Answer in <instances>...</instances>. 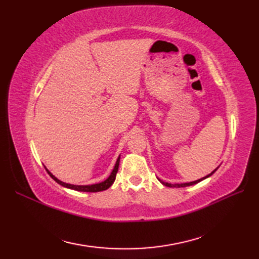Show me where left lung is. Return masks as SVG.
<instances>
[{
    "label": "left lung",
    "mask_w": 259,
    "mask_h": 259,
    "mask_svg": "<svg viewBox=\"0 0 259 259\" xmlns=\"http://www.w3.org/2000/svg\"><path fill=\"white\" fill-rule=\"evenodd\" d=\"M218 168V167H217ZM217 168H215L213 171H211L210 174H208L207 176H205V177H203V178H201V179H198V180H194V182H191V183H184V184H168V183H165V182H163V180H161V179H159L160 180V183L161 184H163L164 186H166V187H170V188H182V187H188V186H192V185H195V184H198V183H200V182H202V180H204V179H206V178H208L209 176H211L213 175L215 171L217 170Z\"/></svg>",
    "instance_id": "obj_1"
}]
</instances>
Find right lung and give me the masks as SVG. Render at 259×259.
Wrapping results in <instances>:
<instances>
[{
  "instance_id": "right-lung-1",
  "label": "right lung",
  "mask_w": 259,
  "mask_h": 259,
  "mask_svg": "<svg viewBox=\"0 0 259 259\" xmlns=\"http://www.w3.org/2000/svg\"><path fill=\"white\" fill-rule=\"evenodd\" d=\"M119 164H120V156L117 158V160L114 164V167L111 171V174L109 175V177L106 180H104V182L98 183V184H93V185H72V184L64 183V182H61V180H59L57 177H55L51 173V171L48 168H46V166H44V167H45L46 171L49 173V175L55 180V182H56L57 184H59L62 187L69 188V189H72V190H75V191H82V192H99V191L107 190L108 188H110L112 186V184L114 183V180H115L117 169H119Z\"/></svg>"
}]
</instances>
